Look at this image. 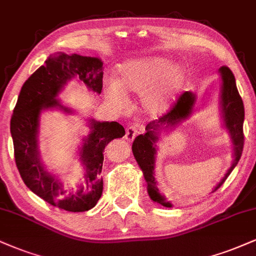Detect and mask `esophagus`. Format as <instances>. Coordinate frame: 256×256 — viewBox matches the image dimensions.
I'll list each match as a JSON object with an SVG mask.
<instances>
[{"label":"esophagus","instance_id":"esophagus-1","mask_svg":"<svg viewBox=\"0 0 256 256\" xmlns=\"http://www.w3.org/2000/svg\"><path fill=\"white\" fill-rule=\"evenodd\" d=\"M138 134V128L134 125H131L128 126V128H126V134H125V140L128 142H132L134 140V137H136Z\"/></svg>","mask_w":256,"mask_h":256}]
</instances>
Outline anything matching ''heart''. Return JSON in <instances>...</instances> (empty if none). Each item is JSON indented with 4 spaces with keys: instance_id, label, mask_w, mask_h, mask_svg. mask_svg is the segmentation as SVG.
Here are the masks:
<instances>
[{
    "instance_id": "obj_1",
    "label": "heart",
    "mask_w": 256,
    "mask_h": 256,
    "mask_svg": "<svg viewBox=\"0 0 256 256\" xmlns=\"http://www.w3.org/2000/svg\"><path fill=\"white\" fill-rule=\"evenodd\" d=\"M182 72L173 62L163 57H146L126 62L120 66L119 81L112 78L107 96L124 108L126 95L140 96V108L148 114H162L182 84Z\"/></svg>"
}]
</instances>
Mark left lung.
I'll return each mask as SVG.
<instances>
[{
    "mask_svg": "<svg viewBox=\"0 0 256 256\" xmlns=\"http://www.w3.org/2000/svg\"><path fill=\"white\" fill-rule=\"evenodd\" d=\"M222 78V90H220V106H222V116H223L224 126L230 134V138L234 146V162L228 173L224 175L220 182L214 187V190L220 188L226 178L229 176L232 169L236 167L241 158L243 152V144H244V136H243V122H244V106H243L242 98L240 96L237 90L235 76L232 70L228 66H222L220 69ZM196 102V95L190 92H184L180 98H178L174 106L168 110L166 114L160 116L158 120L150 122L146 125V132L144 134H140L134 138L132 144V152H134V158L142 170H143L144 178L148 184V193L154 202H158L160 205L166 208H172L169 200L164 198L158 192L156 187V181L154 178V169H155V158L158 148L156 142L158 140V134L162 130L175 128L178 122L187 119L193 110V106Z\"/></svg>",
    "mask_w": 256,
    "mask_h": 256,
    "instance_id": "1",
    "label": "left lung"
}]
</instances>
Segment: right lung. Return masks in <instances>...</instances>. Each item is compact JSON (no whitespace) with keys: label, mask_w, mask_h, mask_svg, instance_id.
I'll list each match as a JSON object with an SVG mask.
<instances>
[{"label":"right lung","mask_w":256,"mask_h":256,"mask_svg":"<svg viewBox=\"0 0 256 256\" xmlns=\"http://www.w3.org/2000/svg\"><path fill=\"white\" fill-rule=\"evenodd\" d=\"M78 78L89 89L102 90V62L96 57L57 54L45 60L21 88L10 120V134L14 143L16 167L24 184L50 205L70 212H83L93 208L102 194L101 178L104 146L116 138H122L125 130L116 122L90 120V134L83 140L81 161L84 164V184L78 192H70L66 184L48 173L38 149L40 114L44 110L57 108L72 113L62 106L57 95L66 82Z\"/></svg>","instance_id":"right-lung-1"}]
</instances>
